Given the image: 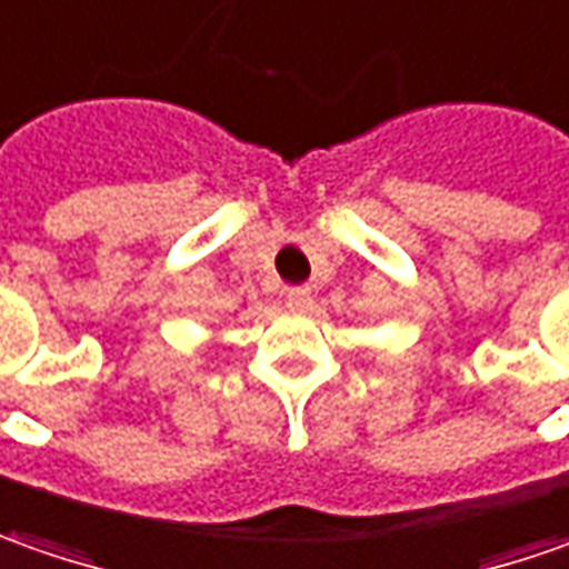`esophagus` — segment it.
<instances>
[{
	"instance_id": "obj_1",
	"label": "esophagus",
	"mask_w": 569,
	"mask_h": 569,
	"mask_svg": "<svg viewBox=\"0 0 569 569\" xmlns=\"http://www.w3.org/2000/svg\"><path fill=\"white\" fill-rule=\"evenodd\" d=\"M286 305H289V311H308L311 308V289H305V286L289 289L286 292Z\"/></svg>"
}]
</instances>
